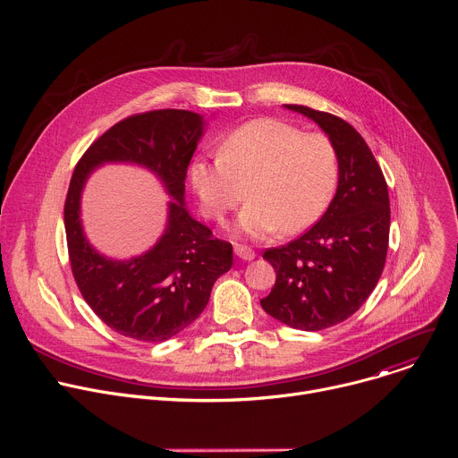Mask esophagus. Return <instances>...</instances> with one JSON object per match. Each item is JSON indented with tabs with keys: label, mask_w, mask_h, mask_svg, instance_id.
Returning <instances> with one entry per match:
<instances>
[{
	"label": "esophagus",
	"mask_w": 458,
	"mask_h": 458,
	"mask_svg": "<svg viewBox=\"0 0 458 458\" xmlns=\"http://www.w3.org/2000/svg\"><path fill=\"white\" fill-rule=\"evenodd\" d=\"M233 251H235V255H237L239 259H242V260H251V259H255V251H253L251 248H248V246L235 244V246H233Z\"/></svg>",
	"instance_id": "34e87169"
}]
</instances>
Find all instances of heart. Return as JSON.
<instances>
[{
    "label": "heart",
    "mask_w": 458,
    "mask_h": 458,
    "mask_svg": "<svg viewBox=\"0 0 458 458\" xmlns=\"http://www.w3.org/2000/svg\"><path fill=\"white\" fill-rule=\"evenodd\" d=\"M191 184L205 212L221 221L244 198L239 226L250 235L299 232L328 208L339 179L335 145L274 117L248 121L225 138L221 154L198 157Z\"/></svg>",
    "instance_id": "1"
}]
</instances>
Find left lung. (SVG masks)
Instances as JSON below:
<instances>
[{"label":"left lung","mask_w":458,"mask_h":458,"mask_svg":"<svg viewBox=\"0 0 458 458\" xmlns=\"http://www.w3.org/2000/svg\"><path fill=\"white\" fill-rule=\"evenodd\" d=\"M284 106L328 134L339 184L320 221L263 253L277 279L260 306L292 328L317 332L352 317L377 286L389 241V195L375 156L350 123L304 105Z\"/></svg>","instance_id":"8db88e82"}]
</instances>
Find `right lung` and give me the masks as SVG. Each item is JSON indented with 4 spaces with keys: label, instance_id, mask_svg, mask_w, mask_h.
I'll return each instance as SVG.
<instances>
[{
    "label": "right lung",
    "instance_id": "add662e5",
    "mask_svg": "<svg viewBox=\"0 0 458 458\" xmlns=\"http://www.w3.org/2000/svg\"><path fill=\"white\" fill-rule=\"evenodd\" d=\"M203 117L165 108L128 115L98 138L78 161L64 199V232L74 281L94 313L119 335L163 343L201 315L217 277L232 268V244L184 208V179L203 136ZM136 162L156 171L176 199L160 242L145 256L112 261L84 239L81 190L101 162Z\"/></svg>",
    "mask_w": 458,
    "mask_h": 458
}]
</instances>
